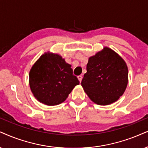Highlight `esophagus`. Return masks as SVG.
<instances>
[{
  "label": "esophagus",
  "mask_w": 148,
  "mask_h": 148,
  "mask_svg": "<svg viewBox=\"0 0 148 148\" xmlns=\"http://www.w3.org/2000/svg\"><path fill=\"white\" fill-rule=\"evenodd\" d=\"M78 79L79 80V81H80V82H81L82 79H83V76H82V75H79V76H78Z\"/></svg>",
  "instance_id": "obj_1"
}]
</instances>
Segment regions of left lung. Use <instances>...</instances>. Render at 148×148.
<instances>
[{"instance_id": "left-lung-1", "label": "left lung", "mask_w": 148, "mask_h": 148, "mask_svg": "<svg viewBox=\"0 0 148 148\" xmlns=\"http://www.w3.org/2000/svg\"><path fill=\"white\" fill-rule=\"evenodd\" d=\"M128 76L124 59L106 47L89 57L81 85L93 102L107 105L117 101L124 93Z\"/></svg>"}]
</instances>
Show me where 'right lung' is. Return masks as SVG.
Wrapping results in <instances>:
<instances>
[{
	"label": "right lung",
	"mask_w": 148,
	"mask_h": 148,
	"mask_svg": "<svg viewBox=\"0 0 148 148\" xmlns=\"http://www.w3.org/2000/svg\"><path fill=\"white\" fill-rule=\"evenodd\" d=\"M78 84L71 65L60 55L52 53L41 56L29 73L31 91L37 100L48 106L64 102Z\"/></svg>",
	"instance_id": "right-lung-1"
}]
</instances>
